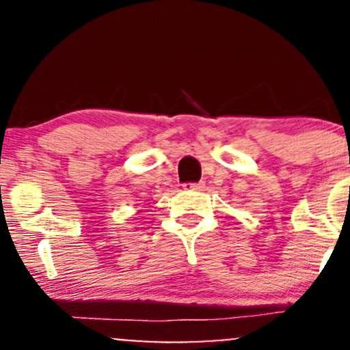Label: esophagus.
<instances>
[{
  "label": "esophagus",
  "instance_id": "obj_1",
  "mask_svg": "<svg viewBox=\"0 0 350 350\" xmlns=\"http://www.w3.org/2000/svg\"><path fill=\"white\" fill-rule=\"evenodd\" d=\"M204 186V183H186L185 189L186 191H200Z\"/></svg>",
  "mask_w": 350,
  "mask_h": 350
}]
</instances>
